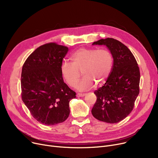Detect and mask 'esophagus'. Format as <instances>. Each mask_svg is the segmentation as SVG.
<instances>
[{
  "label": "esophagus",
  "mask_w": 158,
  "mask_h": 158,
  "mask_svg": "<svg viewBox=\"0 0 158 158\" xmlns=\"http://www.w3.org/2000/svg\"><path fill=\"white\" fill-rule=\"evenodd\" d=\"M86 95V94H81V93H78L77 94V97H84Z\"/></svg>",
  "instance_id": "34e87169"
}]
</instances>
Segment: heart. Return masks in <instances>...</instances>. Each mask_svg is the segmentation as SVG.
<instances>
[{
  "label": "heart",
  "mask_w": 158,
  "mask_h": 158,
  "mask_svg": "<svg viewBox=\"0 0 158 158\" xmlns=\"http://www.w3.org/2000/svg\"><path fill=\"white\" fill-rule=\"evenodd\" d=\"M71 63L64 61L61 65V73L64 81L71 87H75L82 73L84 77L77 85L81 90L101 85L111 73L113 58L107 49L81 48L70 57Z\"/></svg>",
  "instance_id": "obj_1"
}]
</instances>
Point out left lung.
Segmentation results:
<instances>
[{
	"label": "left lung",
	"instance_id": "8db88e82",
	"mask_svg": "<svg viewBox=\"0 0 158 158\" xmlns=\"http://www.w3.org/2000/svg\"><path fill=\"white\" fill-rule=\"evenodd\" d=\"M92 45H104L108 48L113 64L106 83L94 92L97 101L92 113L100 121L118 123L133 110L139 92L138 63L130 50L118 40L107 38L95 41Z\"/></svg>",
	"mask_w": 158,
	"mask_h": 158
}]
</instances>
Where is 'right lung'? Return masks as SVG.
<instances>
[{"label": "right lung", "mask_w": 158, "mask_h": 158, "mask_svg": "<svg viewBox=\"0 0 158 158\" xmlns=\"http://www.w3.org/2000/svg\"><path fill=\"white\" fill-rule=\"evenodd\" d=\"M69 48L48 43L37 48L25 61L22 70V98L37 121L54 126L65 121L69 102L76 92L63 81L61 65Z\"/></svg>", "instance_id": "obj_1"}]
</instances>
